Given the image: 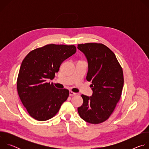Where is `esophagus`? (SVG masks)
<instances>
[{"instance_id":"esophagus-1","label":"esophagus","mask_w":149,"mask_h":149,"mask_svg":"<svg viewBox=\"0 0 149 149\" xmlns=\"http://www.w3.org/2000/svg\"><path fill=\"white\" fill-rule=\"evenodd\" d=\"M69 94H70V96H74V95H77V93H74V92H72V91H70V93H69Z\"/></svg>"}]
</instances>
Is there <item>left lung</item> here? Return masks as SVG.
Here are the masks:
<instances>
[{
  "instance_id": "obj_1",
  "label": "left lung",
  "mask_w": 149,
  "mask_h": 149,
  "mask_svg": "<svg viewBox=\"0 0 149 149\" xmlns=\"http://www.w3.org/2000/svg\"><path fill=\"white\" fill-rule=\"evenodd\" d=\"M78 49L86 57L91 81V97L81 95L83 104L78 108L82 119L91 124L107 120L119 101L124 85L123 70L115 54L107 47L97 43L78 44Z\"/></svg>"
}]
</instances>
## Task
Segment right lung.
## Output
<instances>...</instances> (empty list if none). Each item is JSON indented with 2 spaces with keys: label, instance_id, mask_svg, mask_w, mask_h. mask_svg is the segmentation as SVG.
Segmentation results:
<instances>
[{
  "label": "right lung",
  "instance_id": "right-lung-1",
  "mask_svg": "<svg viewBox=\"0 0 149 149\" xmlns=\"http://www.w3.org/2000/svg\"><path fill=\"white\" fill-rule=\"evenodd\" d=\"M74 45L49 44L30 52L20 67L17 90L29 115L38 121L53 117L68 96L67 89H58L48 82L58 72L62 62L76 52Z\"/></svg>",
  "mask_w": 149,
  "mask_h": 149
}]
</instances>
